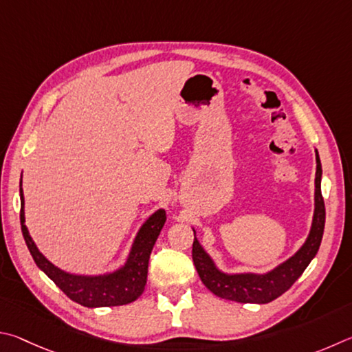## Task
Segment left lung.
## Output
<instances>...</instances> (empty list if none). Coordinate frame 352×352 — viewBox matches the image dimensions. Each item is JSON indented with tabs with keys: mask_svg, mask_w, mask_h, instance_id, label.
Returning <instances> with one entry per match:
<instances>
[{
	"mask_svg": "<svg viewBox=\"0 0 352 352\" xmlns=\"http://www.w3.org/2000/svg\"><path fill=\"white\" fill-rule=\"evenodd\" d=\"M317 171H316V208L311 232L305 244L289 260L281 263L280 266L267 274H224L217 267L210 255L202 249L195 233L193 241V263L198 270L201 281L204 283L208 291L221 298L238 301V303H258L264 305L274 301L285 294L305 269L309 266L312 258L317 255L320 243L324 230V201L322 196V164H320L318 153L316 150ZM195 232V230H193Z\"/></svg>",
	"mask_w": 352,
	"mask_h": 352,
	"instance_id": "obj_1",
	"label": "left lung"
}]
</instances>
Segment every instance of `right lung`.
I'll list each match as a JSON object with an SVG mask.
<instances>
[{"instance_id":"1","label":"right lung","mask_w":352,"mask_h":352,"mask_svg":"<svg viewBox=\"0 0 352 352\" xmlns=\"http://www.w3.org/2000/svg\"><path fill=\"white\" fill-rule=\"evenodd\" d=\"M20 198L21 232L30 255H32L36 266H38L72 301H76V303L85 307H108L128 305L140 297L146 285L148 261H150L153 245L156 243L159 233L162 230L166 221L164 208H159L157 212H154L151 217L145 221V224L140 227L138 236H135L133 243L131 252H129L128 255V260L120 269H117L116 272L104 275H74L65 272V270L58 269L57 266H54V264L36 249L35 243L29 235L28 227L24 224L23 188H20Z\"/></svg>"}]
</instances>
